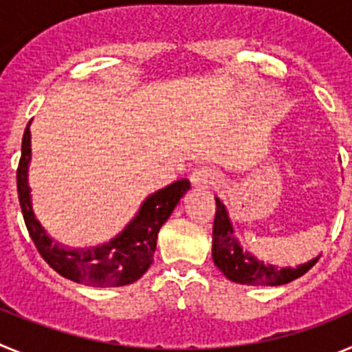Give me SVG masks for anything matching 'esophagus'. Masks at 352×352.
I'll return each mask as SVG.
<instances>
[{"mask_svg": "<svg viewBox=\"0 0 352 352\" xmlns=\"http://www.w3.org/2000/svg\"><path fill=\"white\" fill-rule=\"evenodd\" d=\"M217 182H219V174L210 167H199L190 174V183L195 188H210Z\"/></svg>", "mask_w": 352, "mask_h": 352, "instance_id": "esophagus-1", "label": "esophagus"}]
</instances>
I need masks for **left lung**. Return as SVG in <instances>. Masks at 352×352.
<instances>
[{"instance_id":"left-lung-1","label":"left lung","mask_w":352,"mask_h":352,"mask_svg":"<svg viewBox=\"0 0 352 352\" xmlns=\"http://www.w3.org/2000/svg\"><path fill=\"white\" fill-rule=\"evenodd\" d=\"M214 203H217V213H214L213 223L211 256H213L214 266L231 282L243 285H284L305 275L321 257H314L305 264H298L294 268L292 266L278 268V266L259 261L239 245L227 208L223 206L222 201L214 197Z\"/></svg>"}]
</instances>
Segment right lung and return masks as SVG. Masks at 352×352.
<instances>
[{
  "label": "right lung",
  "mask_w": 352,
  "mask_h": 352,
  "mask_svg": "<svg viewBox=\"0 0 352 352\" xmlns=\"http://www.w3.org/2000/svg\"><path fill=\"white\" fill-rule=\"evenodd\" d=\"M31 121L23 135V151L17 169L19 203L24 222L36 250L54 272L77 284L91 287H121L139 280L153 263L160 227L169 219L179 199L190 188L186 179H178L153 192L120 234L89 248H68L54 241L36 220L28 170L31 162Z\"/></svg>",
  "instance_id": "add662e5"
}]
</instances>
